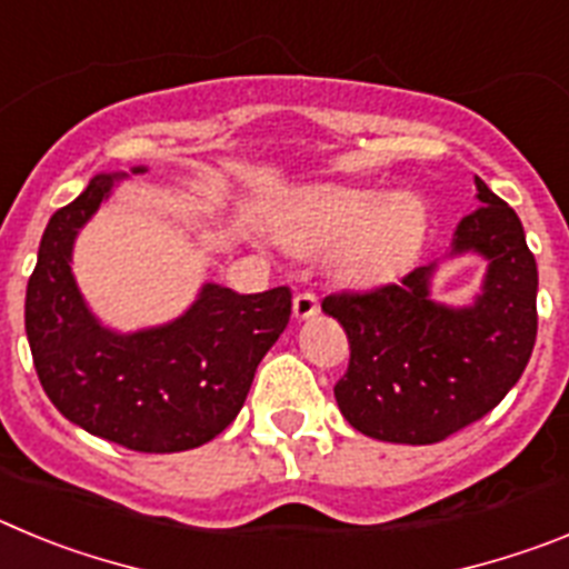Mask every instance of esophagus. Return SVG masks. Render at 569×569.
<instances>
[{
	"label": "esophagus",
	"mask_w": 569,
	"mask_h": 569,
	"mask_svg": "<svg viewBox=\"0 0 569 569\" xmlns=\"http://www.w3.org/2000/svg\"><path fill=\"white\" fill-rule=\"evenodd\" d=\"M319 313V299L310 290H301L293 299V316L296 319H310V316Z\"/></svg>",
	"instance_id": "obj_1"
}]
</instances>
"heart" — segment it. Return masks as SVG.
<instances>
[{
    "label": "heart",
    "mask_w": 569,
    "mask_h": 569,
    "mask_svg": "<svg viewBox=\"0 0 569 569\" xmlns=\"http://www.w3.org/2000/svg\"><path fill=\"white\" fill-rule=\"evenodd\" d=\"M273 230L293 253L339 244L336 273L350 284H376L413 259L425 236V210L407 196L387 202L373 190L313 188L276 216Z\"/></svg>",
    "instance_id": "b5f03b06"
}]
</instances>
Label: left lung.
<instances>
[{
  "label": "left lung",
  "instance_id": "left-lung-1",
  "mask_svg": "<svg viewBox=\"0 0 569 569\" xmlns=\"http://www.w3.org/2000/svg\"><path fill=\"white\" fill-rule=\"evenodd\" d=\"M476 190L481 208L461 219L450 248V256L487 259L485 284L470 308L430 299L436 261L399 284L321 301L350 341L336 401L370 439L445 441L490 413L530 361L539 330V268L516 210L481 179Z\"/></svg>",
  "mask_w": 569,
  "mask_h": 569
}]
</instances>
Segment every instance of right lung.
I'll list each match as a JSON object with an SVG mask.
<instances>
[{
    "instance_id": "obj_1",
    "label": "right lung",
    "mask_w": 569,
    "mask_h": 569,
    "mask_svg": "<svg viewBox=\"0 0 569 569\" xmlns=\"http://www.w3.org/2000/svg\"><path fill=\"white\" fill-rule=\"evenodd\" d=\"M116 179L122 176L99 173L50 216L24 296L30 353L44 393L68 421L136 453H182L216 439L239 416L256 367L288 328L293 293L273 288L241 296L204 284L162 328H102L70 273V253Z\"/></svg>"
}]
</instances>
